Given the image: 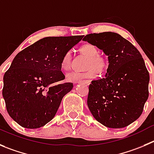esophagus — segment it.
Masks as SVG:
<instances>
[{"mask_svg":"<svg viewBox=\"0 0 154 154\" xmlns=\"http://www.w3.org/2000/svg\"><path fill=\"white\" fill-rule=\"evenodd\" d=\"M78 84H81V83H83V84H85L87 85H90L91 83V80H83V81H80V82H78Z\"/></svg>","mask_w":154,"mask_h":154,"instance_id":"esophagus-1","label":"esophagus"}]
</instances>
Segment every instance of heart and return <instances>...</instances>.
I'll list each match as a JSON object with an SVG mask.
<instances>
[{
    "mask_svg": "<svg viewBox=\"0 0 154 154\" xmlns=\"http://www.w3.org/2000/svg\"><path fill=\"white\" fill-rule=\"evenodd\" d=\"M82 54L89 57L88 61V69L86 72H71L66 75V79L72 82H77L85 79H94L97 76V72L102 71L106 66V60L103 57L98 55V49L91 44H85L80 48ZM72 62V51H68L63 54L60 61V66L63 70L69 69ZM94 68H93V67Z\"/></svg>",
    "mask_w": 154,
    "mask_h": 154,
    "instance_id": "heart-1",
    "label": "heart"
}]
</instances>
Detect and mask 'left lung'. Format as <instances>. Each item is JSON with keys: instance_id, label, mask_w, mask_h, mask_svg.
<instances>
[{"instance_id": "1", "label": "left lung", "mask_w": 154, "mask_h": 154, "mask_svg": "<svg viewBox=\"0 0 154 154\" xmlns=\"http://www.w3.org/2000/svg\"><path fill=\"white\" fill-rule=\"evenodd\" d=\"M83 40L108 56L105 78L89 85L88 106L102 125L112 128L128 126L141 115L149 96V72L137 48L115 32L88 34Z\"/></svg>"}]
</instances>
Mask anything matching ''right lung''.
<instances>
[{"mask_svg":"<svg viewBox=\"0 0 154 154\" xmlns=\"http://www.w3.org/2000/svg\"><path fill=\"white\" fill-rule=\"evenodd\" d=\"M83 35L46 37L20 51L4 75L2 94L10 117L26 128L44 126L54 117L72 82L61 71L63 54Z\"/></svg>","mask_w":154,"mask_h":154,"instance_id":"obj_1","label":"right lung"}]
</instances>
